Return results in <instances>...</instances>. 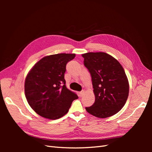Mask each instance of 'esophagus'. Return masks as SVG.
<instances>
[{"instance_id":"esophagus-1","label":"esophagus","mask_w":152,"mask_h":152,"mask_svg":"<svg viewBox=\"0 0 152 152\" xmlns=\"http://www.w3.org/2000/svg\"><path fill=\"white\" fill-rule=\"evenodd\" d=\"M84 93H85V91H84V90H82V91H81L80 93H79V94H80V96H82L84 95Z\"/></svg>"}]
</instances>
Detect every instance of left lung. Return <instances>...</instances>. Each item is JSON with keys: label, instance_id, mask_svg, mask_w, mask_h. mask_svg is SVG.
I'll use <instances>...</instances> for the list:
<instances>
[{"label": "left lung", "instance_id": "8db88e82", "mask_svg": "<svg viewBox=\"0 0 152 152\" xmlns=\"http://www.w3.org/2000/svg\"><path fill=\"white\" fill-rule=\"evenodd\" d=\"M92 78L95 102L86 111L98 118H107L123 108L129 96V82L123 67L110 54L87 53L82 55Z\"/></svg>", "mask_w": 152, "mask_h": 152}]
</instances>
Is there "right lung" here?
Listing matches in <instances>:
<instances>
[{
  "label": "right lung",
  "mask_w": 152,
  "mask_h": 152,
  "mask_svg": "<svg viewBox=\"0 0 152 152\" xmlns=\"http://www.w3.org/2000/svg\"><path fill=\"white\" fill-rule=\"evenodd\" d=\"M75 54L61 53L45 56L33 66L25 82L27 102L44 118L56 120L68 112L77 95L66 87L65 73Z\"/></svg>",
  "instance_id": "add662e5"
}]
</instances>
